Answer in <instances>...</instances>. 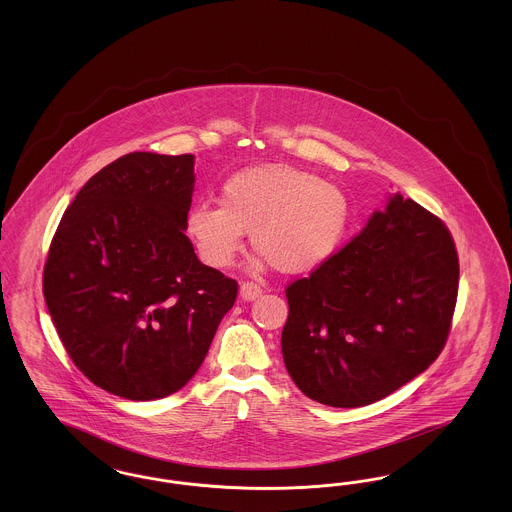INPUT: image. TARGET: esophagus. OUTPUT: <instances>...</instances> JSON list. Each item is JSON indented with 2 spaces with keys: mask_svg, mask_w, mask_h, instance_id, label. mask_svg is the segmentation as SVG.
<instances>
[{
  "mask_svg": "<svg viewBox=\"0 0 512 512\" xmlns=\"http://www.w3.org/2000/svg\"><path fill=\"white\" fill-rule=\"evenodd\" d=\"M261 288L257 286V284H253V282H244L242 286H240V297L244 299V301H253V299H257L259 295H261Z\"/></svg>",
  "mask_w": 512,
  "mask_h": 512,
  "instance_id": "34e87169",
  "label": "esophagus"
}]
</instances>
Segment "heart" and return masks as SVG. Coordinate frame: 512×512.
I'll use <instances>...</instances> for the list:
<instances>
[{"mask_svg":"<svg viewBox=\"0 0 512 512\" xmlns=\"http://www.w3.org/2000/svg\"><path fill=\"white\" fill-rule=\"evenodd\" d=\"M219 205L195 203L184 230L207 267L224 270L242 251L244 234L259 259L282 274L322 267L340 247L349 199L340 186L288 165H259L232 174L220 186Z\"/></svg>","mask_w":512,"mask_h":512,"instance_id":"b5f03b06","label":"heart"}]
</instances>
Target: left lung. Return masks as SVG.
Listing matches in <instances>:
<instances>
[{
  "instance_id": "1",
  "label": "left lung",
  "mask_w": 512,
  "mask_h": 512,
  "mask_svg": "<svg viewBox=\"0 0 512 512\" xmlns=\"http://www.w3.org/2000/svg\"><path fill=\"white\" fill-rule=\"evenodd\" d=\"M457 288L445 224L390 195L359 236L286 290L282 355L295 386L340 409L388 397L438 359Z\"/></svg>"
}]
</instances>
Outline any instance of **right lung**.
Returning <instances> with one entry per match:
<instances>
[{
	"mask_svg": "<svg viewBox=\"0 0 512 512\" xmlns=\"http://www.w3.org/2000/svg\"><path fill=\"white\" fill-rule=\"evenodd\" d=\"M194 163L122 155L82 186L49 247L44 297L57 334L90 382L124 399L182 390L238 295L184 232Z\"/></svg>",
	"mask_w": 512,
	"mask_h": 512,
	"instance_id": "add662e5",
	"label": "right lung"
}]
</instances>
